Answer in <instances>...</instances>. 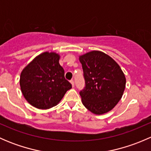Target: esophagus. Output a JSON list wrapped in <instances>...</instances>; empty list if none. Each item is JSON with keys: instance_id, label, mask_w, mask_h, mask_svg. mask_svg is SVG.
I'll list each match as a JSON object with an SVG mask.
<instances>
[{"instance_id": "obj_1", "label": "esophagus", "mask_w": 151, "mask_h": 151, "mask_svg": "<svg viewBox=\"0 0 151 151\" xmlns=\"http://www.w3.org/2000/svg\"><path fill=\"white\" fill-rule=\"evenodd\" d=\"M70 83H71V85H72V87L74 86V80H71V81H70Z\"/></svg>"}]
</instances>
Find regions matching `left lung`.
<instances>
[{"label": "left lung", "mask_w": 151, "mask_h": 151, "mask_svg": "<svg viewBox=\"0 0 151 151\" xmlns=\"http://www.w3.org/2000/svg\"><path fill=\"white\" fill-rule=\"evenodd\" d=\"M82 63L85 88L80 91L82 102L96 115L112 110L122 98L126 77L119 65L110 56L98 50L79 57Z\"/></svg>", "instance_id": "left-lung-1"}]
</instances>
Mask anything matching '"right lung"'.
Segmentation results:
<instances>
[{
    "label": "right lung",
    "instance_id": "obj_1",
    "mask_svg": "<svg viewBox=\"0 0 151 151\" xmlns=\"http://www.w3.org/2000/svg\"><path fill=\"white\" fill-rule=\"evenodd\" d=\"M59 60L58 53L45 52L22 69L19 78L21 91L34 107L47 109L56 106L71 88Z\"/></svg>",
    "mask_w": 151,
    "mask_h": 151
}]
</instances>
